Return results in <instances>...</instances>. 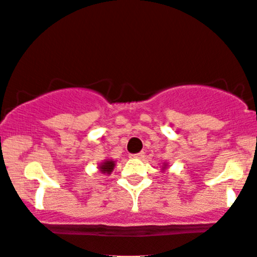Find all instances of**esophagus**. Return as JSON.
<instances>
[{
    "mask_svg": "<svg viewBox=\"0 0 257 257\" xmlns=\"http://www.w3.org/2000/svg\"><path fill=\"white\" fill-rule=\"evenodd\" d=\"M131 157H133V159H143L145 157V152H138L136 155H131Z\"/></svg>",
    "mask_w": 257,
    "mask_h": 257,
    "instance_id": "1",
    "label": "esophagus"
}]
</instances>
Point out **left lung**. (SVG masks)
<instances>
[{
	"label": "left lung",
	"instance_id": "obj_1",
	"mask_svg": "<svg viewBox=\"0 0 257 257\" xmlns=\"http://www.w3.org/2000/svg\"><path fill=\"white\" fill-rule=\"evenodd\" d=\"M165 169H166V165H165V164H164V169H163V170H165Z\"/></svg>",
	"mask_w": 257,
	"mask_h": 257
}]
</instances>
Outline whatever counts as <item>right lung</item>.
I'll use <instances>...</instances> for the list:
<instances>
[{
	"label": "right lung",
	"mask_w": 257,
	"mask_h": 257,
	"mask_svg": "<svg viewBox=\"0 0 257 257\" xmlns=\"http://www.w3.org/2000/svg\"><path fill=\"white\" fill-rule=\"evenodd\" d=\"M115 168V161L112 160H105L103 163L100 164V172L102 174H111V172Z\"/></svg>",
	"instance_id": "1"
}]
</instances>
